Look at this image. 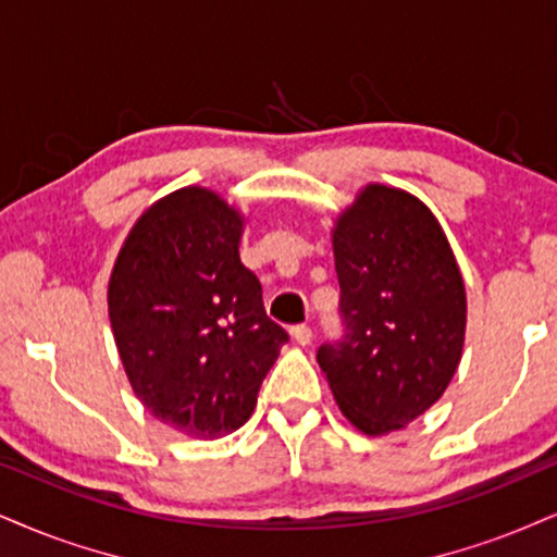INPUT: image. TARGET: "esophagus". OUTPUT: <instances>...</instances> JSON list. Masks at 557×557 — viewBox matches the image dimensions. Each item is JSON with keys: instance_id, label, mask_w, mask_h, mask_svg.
Here are the masks:
<instances>
[{"instance_id": "1", "label": "esophagus", "mask_w": 557, "mask_h": 557, "mask_svg": "<svg viewBox=\"0 0 557 557\" xmlns=\"http://www.w3.org/2000/svg\"><path fill=\"white\" fill-rule=\"evenodd\" d=\"M292 338L299 343V346H310L312 343V331L307 325H297L292 327Z\"/></svg>"}]
</instances>
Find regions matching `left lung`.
I'll use <instances>...</instances> for the list:
<instances>
[{"instance_id":"left-lung-1","label":"left lung","mask_w":557,"mask_h":557,"mask_svg":"<svg viewBox=\"0 0 557 557\" xmlns=\"http://www.w3.org/2000/svg\"><path fill=\"white\" fill-rule=\"evenodd\" d=\"M346 335L318 363L346 421L367 436L400 431L455 376L468 294L438 219L421 198L367 183L333 224Z\"/></svg>"}]
</instances>
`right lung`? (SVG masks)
<instances>
[{"label": "right lung", "mask_w": 557, "mask_h": 557, "mask_svg": "<svg viewBox=\"0 0 557 557\" xmlns=\"http://www.w3.org/2000/svg\"><path fill=\"white\" fill-rule=\"evenodd\" d=\"M245 222L216 190L185 185L144 209L108 281V318L134 395L190 438L237 431L289 341L265 318L260 281L239 260Z\"/></svg>", "instance_id": "add662e5"}]
</instances>
